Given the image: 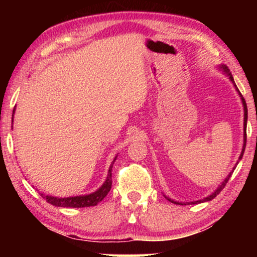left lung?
I'll return each mask as SVG.
<instances>
[{"mask_svg": "<svg viewBox=\"0 0 257 257\" xmlns=\"http://www.w3.org/2000/svg\"><path fill=\"white\" fill-rule=\"evenodd\" d=\"M219 69L221 70V71H222L224 75H226L228 78H229V80L231 83H233V85L235 86V90L237 91V93H238V96H240V98H241V100H242V105H243V112H244V118H243V146H242V151H241V154H240V157H238V160H237V163H236V165L238 164V161H240L241 159H242V157H243V153H244V149H245V143H247V119H248V110H247V104H245V100H244V98L242 97V94L240 93V91H238V89L236 87V84H235V82H234V78H233V76H231V72L229 71V69L227 68L226 65H220L219 66ZM236 165H235L234 166V168H233V171L230 172L229 174L227 175V178L224 179V180L222 181V184L221 185H219V187H217L215 191H214L212 194H209L208 196H206V198H203L202 200H198V201H192V202H179V201H174V200H172V199H170V198H167L166 195H164L165 198H166L168 201H171L172 203H175V205H189V203H193V205H196V203H201V202H206V201H210V200L212 199H214L215 198V196L219 194V193L222 191V189L224 188V186H226V184L228 182V180H229V178L231 177V174H233V172H234V170H235V167H236Z\"/></svg>", "mask_w": 257, "mask_h": 257, "instance_id": "1", "label": "left lung"}]
</instances>
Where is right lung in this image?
<instances>
[{
    "instance_id": "obj_1",
    "label": "right lung",
    "mask_w": 257,
    "mask_h": 257,
    "mask_svg": "<svg viewBox=\"0 0 257 257\" xmlns=\"http://www.w3.org/2000/svg\"><path fill=\"white\" fill-rule=\"evenodd\" d=\"M14 113H15V110L13 111V119H12L13 121H14ZM115 159H117V156H115L113 161H112L110 168H108L106 180L104 181V184L101 185L96 192L91 193V194L69 196V198H57V196L45 195V194H43V193H40V194L42 198L47 200V202H49L50 205L55 206V207H71V208H83V207L96 206L97 203H99L101 200H103L105 196L107 195V193L110 192L111 186H112V167H113Z\"/></svg>"
}]
</instances>
